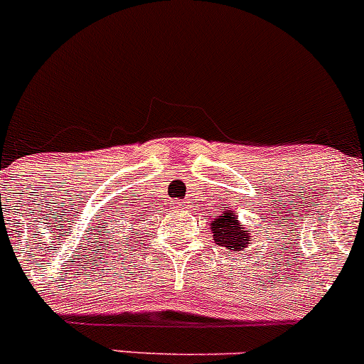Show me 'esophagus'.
<instances>
[{"instance_id":"obj_1","label":"esophagus","mask_w":364,"mask_h":364,"mask_svg":"<svg viewBox=\"0 0 364 364\" xmlns=\"http://www.w3.org/2000/svg\"><path fill=\"white\" fill-rule=\"evenodd\" d=\"M186 203H175V208H178V210H186Z\"/></svg>"}]
</instances>
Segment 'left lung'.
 <instances>
[{
  "instance_id": "8db88e82",
  "label": "left lung",
  "mask_w": 364,
  "mask_h": 364,
  "mask_svg": "<svg viewBox=\"0 0 364 364\" xmlns=\"http://www.w3.org/2000/svg\"><path fill=\"white\" fill-rule=\"evenodd\" d=\"M210 225H212L213 240L217 241V245L224 246L230 252H241L243 255L245 250L250 246V241H252L250 230L243 228L232 210H222L217 218L210 220Z\"/></svg>"
}]
</instances>
